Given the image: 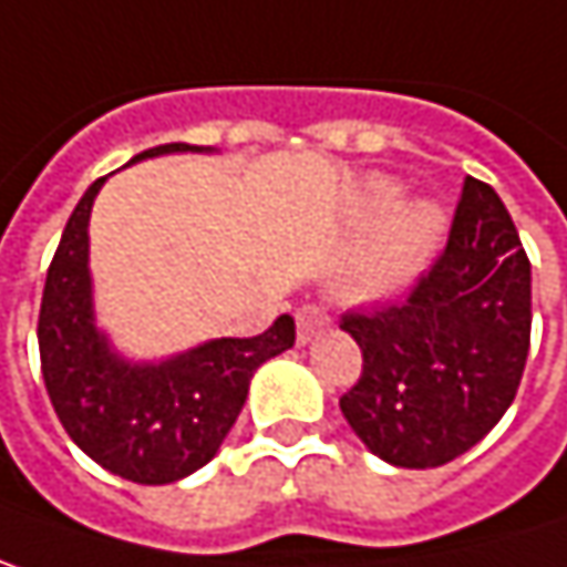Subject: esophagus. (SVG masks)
Masks as SVG:
<instances>
[{"instance_id": "obj_1", "label": "esophagus", "mask_w": 567, "mask_h": 567, "mask_svg": "<svg viewBox=\"0 0 567 567\" xmlns=\"http://www.w3.org/2000/svg\"><path fill=\"white\" fill-rule=\"evenodd\" d=\"M295 321H298V343H308L331 324V315L321 305H301Z\"/></svg>"}]
</instances>
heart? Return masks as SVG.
Here are the masks:
<instances>
[{
  "mask_svg": "<svg viewBox=\"0 0 567 567\" xmlns=\"http://www.w3.org/2000/svg\"><path fill=\"white\" fill-rule=\"evenodd\" d=\"M395 194H399V187L389 178L370 181L367 184L370 214L389 210ZM437 236H441V210L432 200L399 204L383 220V227L377 230L373 243L367 246V252L360 256L350 288L357 295H363V298H383V295L399 291L419 272V266L432 252Z\"/></svg>",
  "mask_w": 567,
  "mask_h": 567,
  "instance_id": "b5f03b06",
  "label": "heart"
}]
</instances>
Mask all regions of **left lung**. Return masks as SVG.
Wrapping results in <instances>:
<instances>
[{"mask_svg":"<svg viewBox=\"0 0 567 567\" xmlns=\"http://www.w3.org/2000/svg\"><path fill=\"white\" fill-rule=\"evenodd\" d=\"M340 331L363 353L340 412L377 457L425 471L471 451L513 405L533 331V272L499 194L464 178L429 276Z\"/></svg>","mask_w":567,"mask_h":567,"instance_id":"obj_1","label":"left lung"}]
</instances>
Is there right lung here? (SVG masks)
Returning a JSON list of instances; mask_svg holds the SVG:
<instances>
[{
    "label": "right lung",
    "instance_id": "obj_1",
    "mask_svg": "<svg viewBox=\"0 0 567 567\" xmlns=\"http://www.w3.org/2000/svg\"><path fill=\"white\" fill-rule=\"evenodd\" d=\"M214 152L187 142L138 152ZM106 178L80 197L48 269L38 315L41 377L51 405L83 454L132 484H175L200 471L233 429L252 373L295 343L282 315L259 337H220L158 363H132L110 347L93 318L90 210Z\"/></svg>",
    "mask_w": 567,
    "mask_h": 567
}]
</instances>
